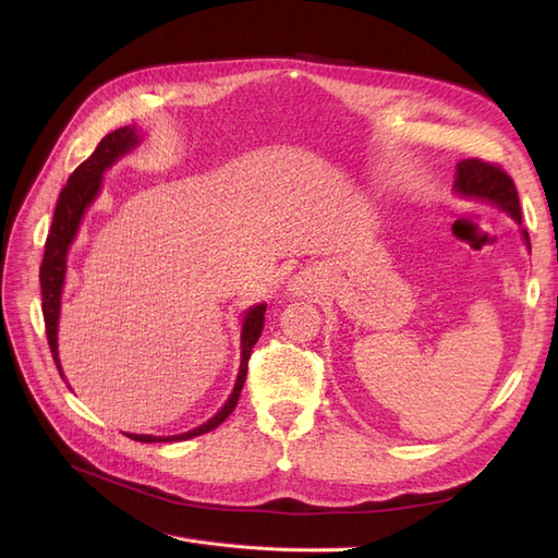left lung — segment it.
<instances>
[{"label":"left lung","mask_w":558,"mask_h":558,"mask_svg":"<svg viewBox=\"0 0 558 558\" xmlns=\"http://www.w3.org/2000/svg\"><path fill=\"white\" fill-rule=\"evenodd\" d=\"M456 193H461L472 199H486L492 205L508 211L517 223H521V207H519V195L512 177L502 170L500 165L486 162L480 158H468L461 160L456 167V181H453ZM523 238L529 244V232L523 230Z\"/></svg>","instance_id":"1"}]
</instances>
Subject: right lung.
Listing matches in <instances>:
<instances>
[{
	"instance_id": "1",
	"label": "right lung",
	"mask_w": 558,
	"mask_h": 558,
	"mask_svg": "<svg viewBox=\"0 0 558 558\" xmlns=\"http://www.w3.org/2000/svg\"><path fill=\"white\" fill-rule=\"evenodd\" d=\"M140 137L132 128H118L111 134L97 144L93 150V156L81 162L74 174L66 181L64 189L60 191L56 214H53V226H50V232L46 238V251H44V260L39 269V281H41V310H44V324H46V337H48V347L50 353H53V361L58 365V373L62 375L60 359H58V318H60V295H62V286H64V275H66V251H70V244L76 238V230L81 226V218L86 214L90 202L97 197L99 185H102V174L107 167H111L118 158L125 156L130 148L137 146ZM265 310L267 305H256L251 307L244 316L242 324V363H240V373L238 381H234V388L230 398L218 414H214L207 424H202L189 433L181 435H170V437H156V435H134L128 433L130 440L137 442H181V440H191V437L205 435L214 430L216 426H221L223 421L232 414L234 404L240 400L242 386L246 381V369H248V359H251V349L258 342V337L265 326Z\"/></svg>"
}]
</instances>
